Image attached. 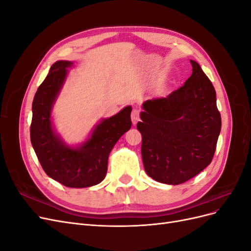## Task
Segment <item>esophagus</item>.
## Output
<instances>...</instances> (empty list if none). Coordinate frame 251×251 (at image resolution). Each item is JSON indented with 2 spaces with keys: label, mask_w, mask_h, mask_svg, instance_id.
Segmentation results:
<instances>
[{
  "label": "esophagus",
  "mask_w": 251,
  "mask_h": 251,
  "mask_svg": "<svg viewBox=\"0 0 251 251\" xmlns=\"http://www.w3.org/2000/svg\"><path fill=\"white\" fill-rule=\"evenodd\" d=\"M131 117H132V123H133L134 125L137 124V121L140 119V111H139L138 109H134V110L132 111Z\"/></svg>",
  "instance_id": "esophagus-1"
}]
</instances>
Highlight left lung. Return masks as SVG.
I'll list each match as a JSON object with an SVG mask.
<instances>
[{"label":"left lung","mask_w":251,"mask_h":251,"mask_svg":"<svg viewBox=\"0 0 251 251\" xmlns=\"http://www.w3.org/2000/svg\"><path fill=\"white\" fill-rule=\"evenodd\" d=\"M170 95L144 101L137 124L141 155L151 178L165 184L184 183L211 162L221 132L216 90L200 65Z\"/></svg>","instance_id":"left-lung-1"}]
</instances>
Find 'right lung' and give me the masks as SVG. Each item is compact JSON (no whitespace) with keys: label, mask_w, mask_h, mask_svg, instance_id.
Masks as SVG:
<instances>
[{"label":"right lung","mask_w":251,"mask_h":251,"mask_svg":"<svg viewBox=\"0 0 251 251\" xmlns=\"http://www.w3.org/2000/svg\"><path fill=\"white\" fill-rule=\"evenodd\" d=\"M73 63L58 60L37 89L32 102L30 139L37 159L50 178L68 187L93 186L104 179L108 158L118 139L131 128L132 107L127 105L116 115L102 119L90 138L71 148L55 133L51 111L67 77V68Z\"/></svg>","instance_id":"1"}]
</instances>
